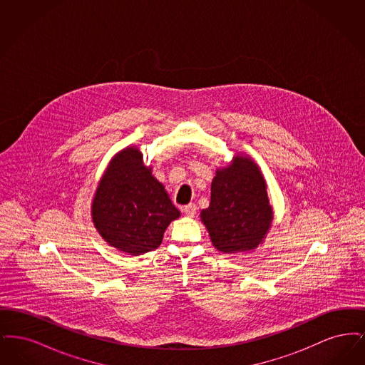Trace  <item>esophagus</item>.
Instances as JSON below:
<instances>
[{"label":"esophagus","mask_w":365,"mask_h":365,"mask_svg":"<svg viewBox=\"0 0 365 365\" xmlns=\"http://www.w3.org/2000/svg\"><path fill=\"white\" fill-rule=\"evenodd\" d=\"M182 212H183L186 216H189V217H194L195 213H197V205H195V204L185 205V207L182 208Z\"/></svg>","instance_id":"1"}]
</instances>
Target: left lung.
Returning <instances> with one entry per match:
<instances>
[{
    "instance_id": "left-lung-1",
    "label": "left lung",
    "mask_w": 365,
    "mask_h": 365,
    "mask_svg": "<svg viewBox=\"0 0 365 365\" xmlns=\"http://www.w3.org/2000/svg\"><path fill=\"white\" fill-rule=\"evenodd\" d=\"M213 246L223 253L255 249L272 222L265 182L257 165L246 157H234L219 170L210 186L209 208L201 212Z\"/></svg>"
}]
</instances>
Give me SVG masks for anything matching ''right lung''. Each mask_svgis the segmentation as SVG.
<instances>
[{"mask_svg":"<svg viewBox=\"0 0 365 365\" xmlns=\"http://www.w3.org/2000/svg\"><path fill=\"white\" fill-rule=\"evenodd\" d=\"M179 215L134 148L112 160L93 202V222L105 241L134 256L158 247Z\"/></svg>","mask_w":365,"mask_h":365,"instance_id":"add662e5","label":"right lung"}]
</instances>
